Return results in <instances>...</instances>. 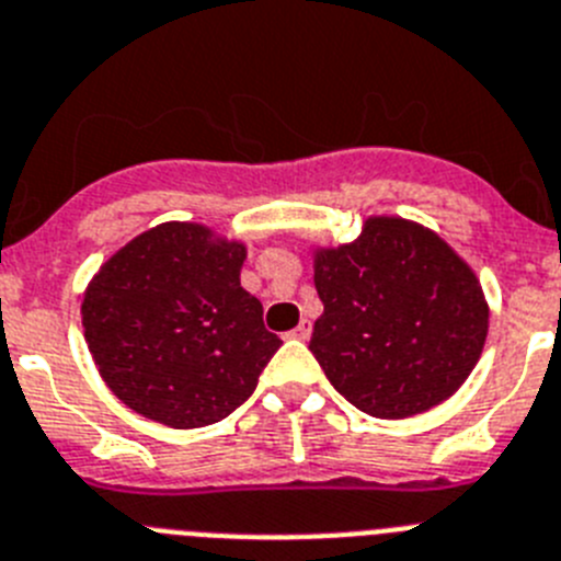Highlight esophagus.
<instances>
[{"label":"esophagus","mask_w":561,"mask_h":561,"mask_svg":"<svg viewBox=\"0 0 561 561\" xmlns=\"http://www.w3.org/2000/svg\"><path fill=\"white\" fill-rule=\"evenodd\" d=\"M310 332H312V321H310V318H301L299 327H296V330L287 332V335H290V337H299V341H307V337H310Z\"/></svg>","instance_id":"obj_1"}]
</instances>
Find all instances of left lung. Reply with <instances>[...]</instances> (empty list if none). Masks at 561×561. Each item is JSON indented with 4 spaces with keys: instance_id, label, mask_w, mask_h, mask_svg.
Returning <instances> with one entry per match:
<instances>
[{
    "instance_id": "8db88e82",
    "label": "left lung",
    "mask_w": 561,
    "mask_h": 561,
    "mask_svg": "<svg viewBox=\"0 0 561 561\" xmlns=\"http://www.w3.org/2000/svg\"><path fill=\"white\" fill-rule=\"evenodd\" d=\"M324 312L310 352L341 397L377 419L447 400L486 341L489 307L467 262L442 237L371 218L355 243L316 251Z\"/></svg>"
}]
</instances>
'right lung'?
<instances>
[{
    "label": "right lung",
    "mask_w": 561,
    "mask_h": 561,
    "mask_svg": "<svg viewBox=\"0 0 561 561\" xmlns=\"http://www.w3.org/2000/svg\"><path fill=\"white\" fill-rule=\"evenodd\" d=\"M245 245L198 224H161L105 262L83 296L100 375L136 413L204 427L254 393L282 346L240 285Z\"/></svg>",
    "instance_id": "1"
}]
</instances>
